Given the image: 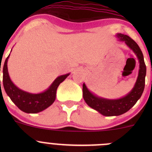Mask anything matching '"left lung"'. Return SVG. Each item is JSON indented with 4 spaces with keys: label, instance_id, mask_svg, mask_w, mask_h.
Masks as SVG:
<instances>
[{
    "label": "left lung",
    "instance_id": "1",
    "mask_svg": "<svg viewBox=\"0 0 152 152\" xmlns=\"http://www.w3.org/2000/svg\"><path fill=\"white\" fill-rule=\"evenodd\" d=\"M118 37L121 41H124L127 46L133 50L140 63L138 76L132 90L123 98L118 99H106L93 95L83 84V98L87 104L91 108L105 116H118L126 113L136 104L141 97L145 87V77L146 67L144 62L143 55L140 47L127 35L118 34Z\"/></svg>",
    "mask_w": 152,
    "mask_h": 152
}]
</instances>
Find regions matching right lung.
Listing matches in <instances>:
<instances>
[{"label": "right lung", "instance_id": "obj_1", "mask_svg": "<svg viewBox=\"0 0 152 152\" xmlns=\"http://www.w3.org/2000/svg\"><path fill=\"white\" fill-rule=\"evenodd\" d=\"M10 55L6 59L3 67V85L6 93L12 102L20 110L26 113H37L50 107L56 99L57 87L70 75V73L58 76L51 85L42 93L37 94L28 93L18 88L11 81L7 67V62Z\"/></svg>", "mask_w": 152, "mask_h": 152}]
</instances>
